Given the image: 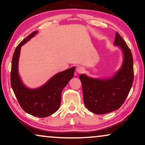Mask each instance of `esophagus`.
<instances>
[{"mask_svg":"<svg viewBox=\"0 0 145 145\" xmlns=\"http://www.w3.org/2000/svg\"><path fill=\"white\" fill-rule=\"evenodd\" d=\"M84 70H85L84 67H82V66H78L76 68V71L78 73V74H81V73L84 72Z\"/></svg>","mask_w":145,"mask_h":145,"instance_id":"obj_1","label":"esophagus"}]
</instances>
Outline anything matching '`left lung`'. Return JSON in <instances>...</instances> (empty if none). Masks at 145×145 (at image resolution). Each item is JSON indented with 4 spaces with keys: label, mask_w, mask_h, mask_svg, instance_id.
Here are the masks:
<instances>
[{
    "label": "left lung",
    "mask_w": 145,
    "mask_h": 145,
    "mask_svg": "<svg viewBox=\"0 0 145 145\" xmlns=\"http://www.w3.org/2000/svg\"><path fill=\"white\" fill-rule=\"evenodd\" d=\"M114 45L119 46L123 55L121 68L110 78H92L80 76L86 107L95 114H105L121 107L132 87L133 59L126 42L116 32Z\"/></svg>",
    "instance_id": "1"
}]
</instances>
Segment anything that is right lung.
I'll list each match as a JSON object with an SVG mask.
<instances>
[{
	"mask_svg": "<svg viewBox=\"0 0 145 145\" xmlns=\"http://www.w3.org/2000/svg\"><path fill=\"white\" fill-rule=\"evenodd\" d=\"M37 33L38 31H35L28 35L15 49L12 60L10 83L15 96L25 112L35 117H46L52 115L59 109L61 91L74 77L76 67L57 73L38 88L30 89L24 86L18 74L20 49Z\"/></svg>",
	"mask_w": 145,
	"mask_h": 145,
	"instance_id": "add662e5",
	"label": "right lung"
}]
</instances>
